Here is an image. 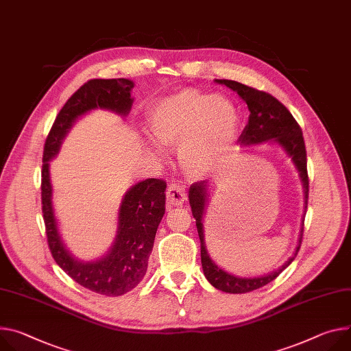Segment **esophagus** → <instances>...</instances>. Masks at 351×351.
I'll return each instance as SVG.
<instances>
[{
    "label": "esophagus",
    "mask_w": 351,
    "mask_h": 351,
    "mask_svg": "<svg viewBox=\"0 0 351 351\" xmlns=\"http://www.w3.org/2000/svg\"><path fill=\"white\" fill-rule=\"evenodd\" d=\"M186 200V192L184 187L180 183L172 182L168 184L167 189V203L169 207H176V206H182Z\"/></svg>",
    "instance_id": "obj_1"
}]
</instances>
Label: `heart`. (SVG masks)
Segmentation results:
<instances>
[{
	"mask_svg": "<svg viewBox=\"0 0 351 351\" xmlns=\"http://www.w3.org/2000/svg\"><path fill=\"white\" fill-rule=\"evenodd\" d=\"M149 133L164 147L180 148V162L192 176H206L226 161L238 136V114L221 95L182 89L154 104Z\"/></svg>",
	"mask_w": 351,
	"mask_h": 351,
	"instance_id": "obj_1",
	"label": "heart"
}]
</instances>
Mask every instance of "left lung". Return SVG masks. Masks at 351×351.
<instances>
[{
	"mask_svg": "<svg viewBox=\"0 0 351 351\" xmlns=\"http://www.w3.org/2000/svg\"><path fill=\"white\" fill-rule=\"evenodd\" d=\"M215 81L218 84H224L226 86L235 90L246 102L247 109L250 112L247 124L245 125V129L241 133L238 141L241 144L250 145V144H259V143L271 140L278 145H281L287 151V154L293 158L295 167L300 171L304 189H305V202L308 203L309 178H308V169H306L305 141H304L301 127L297 123V120L293 117L290 110L267 92L254 89L252 86H247L231 80H215ZM207 189H208V183L206 180L193 183L189 190V202H190V206H192L193 217L196 218V227L200 238L203 271L206 278L210 281L213 287H215L217 290L231 293V294L250 293L273 281L287 266L291 265V262L295 259L297 253L300 250V245L294 253V256L289 262H287L277 271H273L267 276L254 277V278H242V277H235L232 274H228L227 271L219 269L210 259L204 245L202 219H203L204 206L207 200ZM301 242H302V234L300 238V243Z\"/></svg>",
	"mask_w": 351,
	"mask_h": 351,
	"instance_id": "1",
	"label": "left lung"
}]
</instances>
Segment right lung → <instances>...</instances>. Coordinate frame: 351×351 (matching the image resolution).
Segmentation results:
<instances>
[{"mask_svg":"<svg viewBox=\"0 0 351 351\" xmlns=\"http://www.w3.org/2000/svg\"><path fill=\"white\" fill-rule=\"evenodd\" d=\"M133 81L89 80L61 108L46 137L42 165V213L47 243L56 263L85 289L108 297L132 291L144 278L154 246L156 228L165 214L167 183L147 179L133 186L123 199L119 213V230L114 245L106 256L97 262H78L62 245L51 206L49 161L58 152L60 144L74 120L90 109H109L127 114L133 99Z\"/></svg>","mask_w":351,"mask_h":351,"instance_id":"add662e5","label":"right lung"}]
</instances>
